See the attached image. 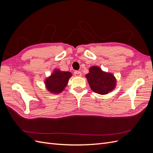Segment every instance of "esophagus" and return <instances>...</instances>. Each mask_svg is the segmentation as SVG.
I'll return each instance as SVG.
<instances>
[{"mask_svg": "<svg viewBox=\"0 0 153 153\" xmlns=\"http://www.w3.org/2000/svg\"><path fill=\"white\" fill-rule=\"evenodd\" d=\"M74 75L75 76H82V73L79 71H75L74 72Z\"/></svg>", "mask_w": 153, "mask_h": 153, "instance_id": "esophagus-1", "label": "esophagus"}]
</instances>
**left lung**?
Masks as SVG:
<instances>
[{"mask_svg": "<svg viewBox=\"0 0 153 153\" xmlns=\"http://www.w3.org/2000/svg\"><path fill=\"white\" fill-rule=\"evenodd\" d=\"M85 75L92 91L101 95L106 94L116 87V78L113 74L103 71L100 67L93 66Z\"/></svg>", "mask_w": 153, "mask_h": 153, "instance_id": "left-lung-1", "label": "left lung"}]
</instances>
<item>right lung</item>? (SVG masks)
<instances>
[{
  "label": "right lung",
  "instance_id": "1",
  "mask_svg": "<svg viewBox=\"0 0 153 153\" xmlns=\"http://www.w3.org/2000/svg\"><path fill=\"white\" fill-rule=\"evenodd\" d=\"M72 76L69 71H62L55 69L51 75L46 78L45 84L47 90L52 94H59L66 87L69 78Z\"/></svg>",
  "mask_w": 153,
  "mask_h": 153
}]
</instances>
